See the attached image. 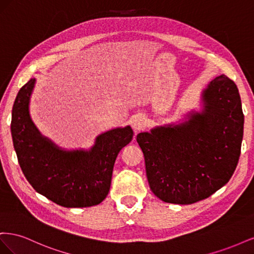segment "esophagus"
<instances>
[{
  "instance_id": "1",
  "label": "esophagus",
  "mask_w": 254,
  "mask_h": 254,
  "mask_svg": "<svg viewBox=\"0 0 254 254\" xmlns=\"http://www.w3.org/2000/svg\"><path fill=\"white\" fill-rule=\"evenodd\" d=\"M145 125V119L143 115L139 114L136 115V117L133 119V122H132V127L133 129L135 130V131H140V130L144 127Z\"/></svg>"
}]
</instances>
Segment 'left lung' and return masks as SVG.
<instances>
[{"label":"left lung","mask_w":254,"mask_h":254,"mask_svg":"<svg viewBox=\"0 0 254 254\" xmlns=\"http://www.w3.org/2000/svg\"><path fill=\"white\" fill-rule=\"evenodd\" d=\"M202 99L201 113L136 135L149 188L164 202L190 204L210 197L237 166L244 113L236 84L220 75L209 83Z\"/></svg>","instance_id":"left-lung-1"}]
</instances>
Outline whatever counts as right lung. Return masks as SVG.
Returning a JSON list of instances; mask_svg holds the SVG:
<instances>
[{
  "mask_svg": "<svg viewBox=\"0 0 254 254\" xmlns=\"http://www.w3.org/2000/svg\"><path fill=\"white\" fill-rule=\"evenodd\" d=\"M30 79L18 92L11 113V136L18 162L36 191L61 206L86 207L101 203L109 193L115 159L132 140L130 126L96 137L89 151L61 150L38 131L28 114Z\"/></svg>",
  "mask_w": 254,
  "mask_h": 254,
  "instance_id": "right-lung-1",
  "label": "right lung"
}]
</instances>
